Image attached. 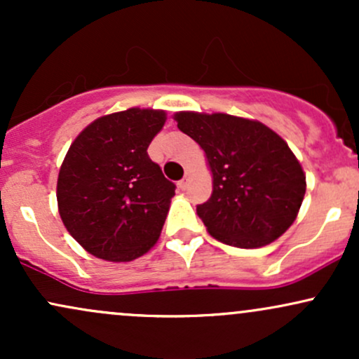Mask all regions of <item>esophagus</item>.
Instances as JSON below:
<instances>
[{
  "instance_id": "1",
  "label": "esophagus",
  "mask_w": 359,
  "mask_h": 359,
  "mask_svg": "<svg viewBox=\"0 0 359 359\" xmlns=\"http://www.w3.org/2000/svg\"><path fill=\"white\" fill-rule=\"evenodd\" d=\"M187 184H189V172H187V175H185L184 179L179 182V187L180 189H185V187H187Z\"/></svg>"
}]
</instances>
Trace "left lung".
I'll list each match as a JSON object with an SVG mask.
<instances>
[{
  "label": "left lung",
  "mask_w": 359,
  "mask_h": 359,
  "mask_svg": "<svg viewBox=\"0 0 359 359\" xmlns=\"http://www.w3.org/2000/svg\"><path fill=\"white\" fill-rule=\"evenodd\" d=\"M177 126L204 150L212 194L197 216L217 241L262 248L294 224L306 174L280 135L257 119L179 111Z\"/></svg>",
  "instance_id": "obj_1"
}]
</instances>
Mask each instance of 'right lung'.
Listing matches in <instances>:
<instances>
[{
	"mask_svg": "<svg viewBox=\"0 0 359 359\" xmlns=\"http://www.w3.org/2000/svg\"><path fill=\"white\" fill-rule=\"evenodd\" d=\"M167 121L163 109L104 114L74 140L57 179L64 226L88 253L131 262L154 248L175 185L147 148Z\"/></svg>",
	"mask_w": 359,
	"mask_h": 359,
	"instance_id": "add662e5",
	"label": "right lung"
}]
</instances>
